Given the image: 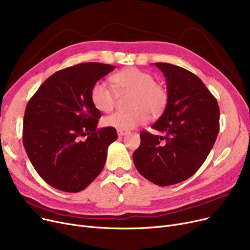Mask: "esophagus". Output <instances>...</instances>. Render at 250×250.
Here are the masks:
<instances>
[{"instance_id": "obj_1", "label": "esophagus", "mask_w": 250, "mask_h": 250, "mask_svg": "<svg viewBox=\"0 0 250 250\" xmlns=\"http://www.w3.org/2000/svg\"><path fill=\"white\" fill-rule=\"evenodd\" d=\"M126 134H128L127 130H125V129H117V135H118V136H125Z\"/></svg>"}]
</instances>
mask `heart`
I'll use <instances>...</instances> for the list:
<instances>
[{"instance_id":"b5f03b06","label":"heart","mask_w":250,"mask_h":250,"mask_svg":"<svg viewBox=\"0 0 250 250\" xmlns=\"http://www.w3.org/2000/svg\"><path fill=\"white\" fill-rule=\"evenodd\" d=\"M115 91L106 83L96 82L91 89V100L94 106L102 111L109 112L113 109L116 94L132 93L128 111H116L103 120L106 126L117 129L129 130L145 125L153 116L160 115L168 103L166 89L155 82L154 77L138 68H126L111 77Z\"/></svg>"}]
</instances>
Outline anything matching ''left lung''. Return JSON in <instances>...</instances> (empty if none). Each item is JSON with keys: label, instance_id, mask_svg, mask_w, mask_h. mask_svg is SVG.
<instances>
[{"label": "left lung", "instance_id": "8db88e82", "mask_svg": "<svg viewBox=\"0 0 250 250\" xmlns=\"http://www.w3.org/2000/svg\"><path fill=\"white\" fill-rule=\"evenodd\" d=\"M166 79L168 103L152 128L141 133L133 159L138 171L160 187L192 176L211 152L219 133L217 99L193 73L178 65L155 62Z\"/></svg>", "mask_w": 250, "mask_h": 250}]
</instances>
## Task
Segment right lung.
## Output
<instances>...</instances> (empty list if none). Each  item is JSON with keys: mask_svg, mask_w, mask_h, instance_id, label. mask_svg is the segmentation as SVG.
I'll return each mask as SVG.
<instances>
[{"mask_svg": "<svg viewBox=\"0 0 250 250\" xmlns=\"http://www.w3.org/2000/svg\"><path fill=\"white\" fill-rule=\"evenodd\" d=\"M115 67L83 62L62 69L38 88L23 121V145L36 172L65 192L86 188L102 171L114 127L97 128L100 111L91 100L93 85Z\"/></svg>", "mask_w": 250, "mask_h": 250, "instance_id": "add662e5", "label": "right lung"}]
</instances>
